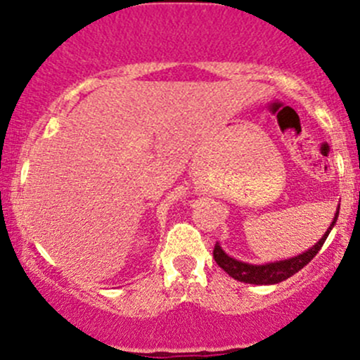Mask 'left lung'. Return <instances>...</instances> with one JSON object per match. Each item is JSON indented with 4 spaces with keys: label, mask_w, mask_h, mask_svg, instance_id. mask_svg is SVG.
Instances as JSON below:
<instances>
[{
    "label": "left lung",
    "mask_w": 360,
    "mask_h": 360,
    "mask_svg": "<svg viewBox=\"0 0 360 360\" xmlns=\"http://www.w3.org/2000/svg\"><path fill=\"white\" fill-rule=\"evenodd\" d=\"M338 214H340V205H338L335 217H333L331 224L326 230V233L322 235L321 240L317 244L311 245L310 249L303 250L301 254H296V256L288 257V259H278V261H270V263L263 264H254V263H245V261L235 259L230 254L224 252V249L221 248V244L217 242L216 248H214V259L216 263L226 271L230 277H233L235 281L245 282V284H254V285H271L278 284L282 281H288L289 277H292L294 274L301 270L303 266H307L317 252L321 250L322 245H324L326 238L331 233V230L335 228L338 221Z\"/></svg>",
    "instance_id": "8db88e82"
}]
</instances>
